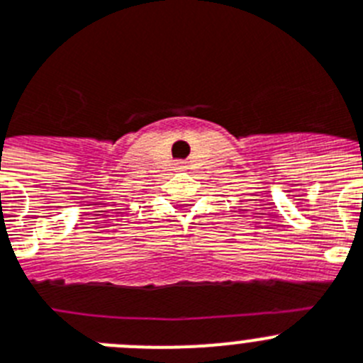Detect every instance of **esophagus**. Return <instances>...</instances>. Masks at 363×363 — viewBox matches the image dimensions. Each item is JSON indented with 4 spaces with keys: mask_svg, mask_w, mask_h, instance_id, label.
<instances>
[{
    "mask_svg": "<svg viewBox=\"0 0 363 363\" xmlns=\"http://www.w3.org/2000/svg\"><path fill=\"white\" fill-rule=\"evenodd\" d=\"M175 168H177V169H182V168H186V162H182V161L175 162Z\"/></svg>",
    "mask_w": 363,
    "mask_h": 363,
    "instance_id": "esophagus-1",
    "label": "esophagus"
}]
</instances>
